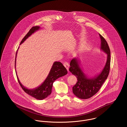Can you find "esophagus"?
I'll use <instances>...</instances> for the list:
<instances>
[{
    "mask_svg": "<svg viewBox=\"0 0 127 127\" xmlns=\"http://www.w3.org/2000/svg\"><path fill=\"white\" fill-rule=\"evenodd\" d=\"M63 65H64V66L66 68V69L68 71V67H69V64H68V63L67 62H65L64 63Z\"/></svg>",
    "mask_w": 127,
    "mask_h": 127,
    "instance_id": "obj_1",
    "label": "esophagus"
}]
</instances>
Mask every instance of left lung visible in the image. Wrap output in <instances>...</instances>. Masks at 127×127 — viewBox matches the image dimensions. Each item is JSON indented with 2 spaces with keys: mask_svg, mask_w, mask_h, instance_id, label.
<instances>
[{
  "mask_svg": "<svg viewBox=\"0 0 127 127\" xmlns=\"http://www.w3.org/2000/svg\"><path fill=\"white\" fill-rule=\"evenodd\" d=\"M99 35L101 41L100 49L107 55L106 64L100 72L92 77L85 74L78 58H73L70 63L69 70L78 79L77 83L73 87V93L81 99L89 98L96 94L109 75L110 51L105 38L100 34Z\"/></svg>",
  "mask_w": 127,
  "mask_h": 127,
  "instance_id": "1",
  "label": "left lung"
}]
</instances>
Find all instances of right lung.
Masks as SVG:
<instances>
[{"label":"right lung","instance_id":"add662e5","mask_svg":"<svg viewBox=\"0 0 127 127\" xmlns=\"http://www.w3.org/2000/svg\"><path fill=\"white\" fill-rule=\"evenodd\" d=\"M40 29V27L37 26L32 27L29 31V32L27 33V34L23 38V39L21 41L20 45L22 44L29 37H30L34 33L36 32V31L39 30ZM18 49L17 51L15 58V69L16 58ZM16 72L17 74V72ZM67 71L66 70V67L63 65V64L60 62L55 61L53 63L49 74L46 79L44 80V81L40 85L33 89H29L26 88L20 82L17 74V76L19 84L26 93L30 95L32 97H35L37 99L42 100L46 98L51 93L53 84L55 80H56L57 79L60 77L66 75L67 74Z\"/></svg>","mask_w":127,"mask_h":127}]
</instances>
